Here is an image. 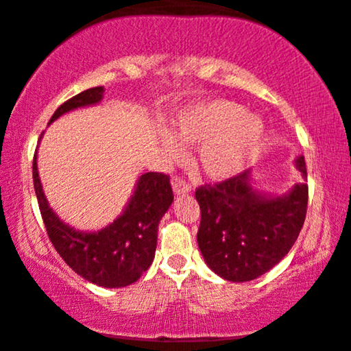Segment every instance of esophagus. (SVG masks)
<instances>
[{
  "label": "esophagus",
  "mask_w": 351,
  "mask_h": 351,
  "mask_svg": "<svg viewBox=\"0 0 351 351\" xmlns=\"http://www.w3.org/2000/svg\"><path fill=\"white\" fill-rule=\"evenodd\" d=\"M171 186H173V193H175L176 196H186V194H189V191H191L189 184L183 178H173Z\"/></svg>",
  "instance_id": "1"
}]
</instances>
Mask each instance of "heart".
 I'll list each match as a JSON object with an SVG mask.
<instances>
[{
  "mask_svg": "<svg viewBox=\"0 0 351 351\" xmlns=\"http://www.w3.org/2000/svg\"><path fill=\"white\" fill-rule=\"evenodd\" d=\"M173 134L181 143L201 145L197 162L202 173L214 181H223L250 165L263 142L265 125L256 116L245 112L242 104L213 99L183 109ZM176 139L170 132L160 134V149L168 160L183 155Z\"/></svg>",
  "mask_w": 351,
  "mask_h": 351,
  "instance_id": "heart-1",
  "label": "heart"
}]
</instances>
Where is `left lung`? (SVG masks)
Masks as SVG:
<instances>
[{"instance_id":"8db88e82","label":"left lung","mask_w":351,"mask_h":351,"mask_svg":"<svg viewBox=\"0 0 351 351\" xmlns=\"http://www.w3.org/2000/svg\"><path fill=\"white\" fill-rule=\"evenodd\" d=\"M294 165L304 181L285 194L256 189L252 170L196 189L197 245L208 267L223 280H256L280 263L298 240L307 210V170L304 157Z\"/></svg>"}]
</instances>
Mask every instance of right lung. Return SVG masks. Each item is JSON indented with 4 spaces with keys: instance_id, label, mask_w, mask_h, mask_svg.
I'll return each mask as SVG.
<instances>
[{
    "instance_id": "obj_1",
    "label": "right lung",
    "mask_w": 351,
    "mask_h": 351,
    "mask_svg": "<svg viewBox=\"0 0 351 351\" xmlns=\"http://www.w3.org/2000/svg\"><path fill=\"white\" fill-rule=\"evenodd\" d=\"M103 95V86L82 91L63 103L53 112L49 124L78 108L95 106L101 103ZM32 176L50 242L65 263L83 280L103 288H124L137 281L149 269L155 258L160 219L173 202L170 178L167 175L155 171L143 173L135 183L134 194L121 216L95 232L75 229L53 213L42 189L37 170V152L34 155Z\"/></svg>"
}]
</instances>
